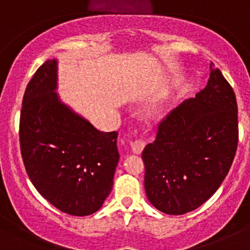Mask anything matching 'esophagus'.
I'll list each match as a JSON object with an SVG mask.
<instances>
[{"mask_svg":"<svg viewBox=\"0 0 250 250\" xmlns=\"http://www.w3.org/2000/svg\"><path fill=\"white\" fill-rule=\"evenodd\" d=\"M144 146H146V141L144 139H136V141L131 142V149L135 154H141L143 151Z\"/></svg>","mask_w":250,"mask_h":250,"instance_id":"34e87169","label":"esophagus"}]
</instances>
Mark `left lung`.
Returning <instances> with one entry per match:
<instances>
[{"label": "left lung", "instance_id": "8db88e82", "mask_svg": "<svg viewBox=\"0 0 250 250\" xmlns=\"http://www.w3.org/2000/svg\"><path fill=\"white\" fill-rule=\"evenodd\" d=\"M208 84L158 124L144 147V187L150 203L167 214L195 210L219 188L238 143L233 89L211 63Z\"/></svg>", "mask_w": 250, "mask_h": 250}]
</instances>
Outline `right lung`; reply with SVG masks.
Segmentation results:
<instances>
[{
  "label": "right lung",
  "instance_id": "add662e5",
  "mask_svg": "<svg viewBox=\"0 0 250 250\" xmlns=\"http://www.w3.org/2000/svg\"><path fill=\"white\" fill-rule=\"evenodd\" d=\"M57 61L28 82L20 114V149L28 178L55 208L88 216L103 206L119 161L118 132L96 130L61 101Z\"/></svg>",
  "mask_w": 250,
  "mask_h": 250
}]
</instances>
